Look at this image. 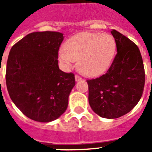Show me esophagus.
<instances>
[{
	"label": "esophagus",
	"mask_w": 152,
	"mask_h": 152,
	"mask_svg": "<svg viewBox=\"0 0 152 152\" xmlns=\"http://www.w3.org/2000/svg\"><path fill=\"white\" fill-rule=\"evenodd\" d=\"M75 79H76V81H79V80H81L82 78L80 76H78V75H76V76H75Z\"/></svg>",
	"instance_id": "obj_1"
}]
</instances>
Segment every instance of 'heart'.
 I'll list each match as a JSON object with an SVG mask.
<instances>
[{
	"label": "heart",
	"instance_id": "1",
	"mask_svg": "<svg viewBox=\"0 0 152 152\" xmlns=\"http://www.w3.org/2000/svg\"><path fill=\"white\" fill-rule=\"evenodd\" d=\"M116 44L112 35L83 32L70 38L60 50L59 59L66 66L77 60V68L87 76H98L112 64Z\"/></svg>",
	"mask_w": 152,
	"mask_h": 152
}]
</instances>
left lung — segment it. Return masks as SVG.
<instances>
[{
  "label": "left lung",
  "instance_id": "1",
  "mask_svg": "<svg viewBox=\"0 0 152 152\" xmlns=\"http://www.w3.org/2000/svg\"><path fill=\"white\" fill-rule=\"evenodd\" d=\"M117 53L107 72L87 80L89 102L101 117L115 119L137 105L143 92L145 71L140 50L125 36L112 30Z\"/></svg>",
  "mask_w": 152,
  "mask_h": 152
}]
</instances>
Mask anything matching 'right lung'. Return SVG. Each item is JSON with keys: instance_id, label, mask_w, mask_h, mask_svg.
<instances>
[{"instance_id": "right-lung-1", "label": "right lung", "mask_w": 152, "mask_h": 152, "mask_svg": "<svg viewBox=\"0 0 152 152\" xmlns=\"http://www.w3.org/2000/svg\"><path fill=\"white\" fill-rule=\"evenodd\" d=\"M63 35L35 31L13 45L9 53L5 80L16 107L31 120L50 122L68 105L76 85L75 75L58 68V50Z\"/></svg>"}]
</instances>
